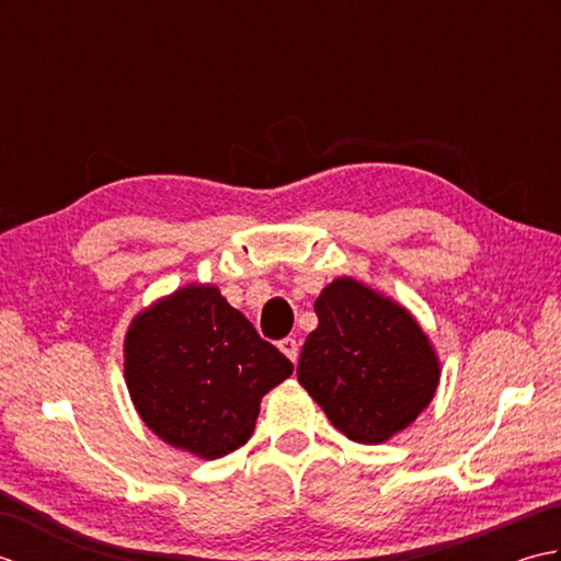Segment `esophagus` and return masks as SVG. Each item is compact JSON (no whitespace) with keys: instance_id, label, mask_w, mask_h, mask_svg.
<instances>
[{"instance_id":"1","label":"esophagus","mask_w":561,"mask_h":561,"mask_svg":"<svg viewBox=\"0 0 561 561\" xmlns=\"http://www.w3.org/2000/svg\"><path fill=\"white\" fill-rule=\"evenodd\" d=\"M279 350L289 356L291 362L299 359V342H296V337H284L279 342Z\"/></svg>"}]
</instances>
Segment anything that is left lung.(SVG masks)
Masks as SVG:
<instances>
[{
	"label": "left lung",
	"mask_w": 561,
	"mask_h": 561,
	"mask_svg": "<svg viewBox=\"0 0 561 561\" xmlns=\"http://www.w3.org/2000/svg\"><path fill=\"white\" fill-rule=\"evenodd\" d=\"M316 316L296 376L332 426L359 444L410 426L438 386L436 354L416 320L350 277L323 289Z\"/></svg>",
	"instance_id": "left-lung-1"
}]
</instances>
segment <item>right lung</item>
Segmentation results:
<instances>
[{
  "instance_id": "add662e5",
  "label": "right lung",
  "mask_w": 561,
  "mask_h": 561,
  "mask_svg": "<svg viewBox=\"0 0 561 561\" xmlns=\"http://www.w3.org/2000/svg\"><path fill=\"white\" fill-rule=\"evenodd\" d=\"M294 364L217 287H185L129 325L125 378L141 420L165 444L221 458L253 436L260 400Z\"/></svg>"
}]
</instances>
